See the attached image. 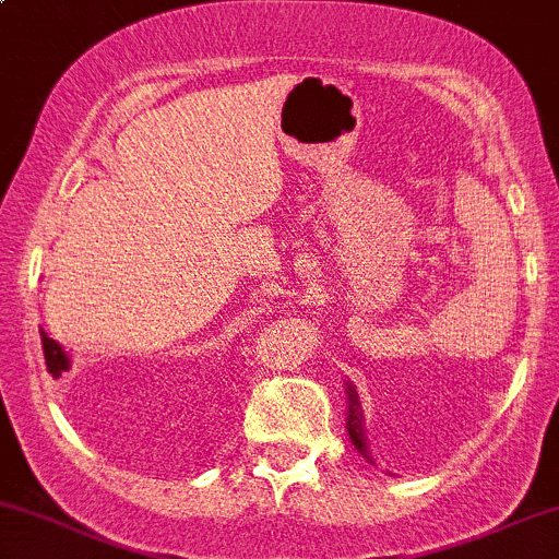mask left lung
Instances as JSON below:
<instances>
[{"label": "left lung", "mask_w": 559, "mask_h": 559, "mask_svg": "<svg viewBox=\"0 0 559 559\" xmlns=\"http://www.w3.org/2000/svg\"><path fill=\"white\" fill-rule=\"evenodd\" d=\"M347 397H349V406H347V432L353 445L358 449V453L364 459H369L373 464V459L369 456V445H366V432H364V414H360V403H358V392L353 390V384H347Z\"/></svg>", "instance_id": "left-lung-1"}]
</instances>
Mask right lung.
<instances>
[{"instance_id":"add662e5","label":"right lung","mask_w":559,"mask_h":559,"mask_svg":"<svg viewBox=\"0 0 559 559\" xmlns=\"http://www.w3.org/2000/svg\"><path fill=\"white\" fill-rule=\"evenodd\" d=\"M41 349H45V360H47V371L50 373H60L69 369V355L63 353V347L58 342L50 340V336L41 331Z\"/></svg>"}]
</instances>
